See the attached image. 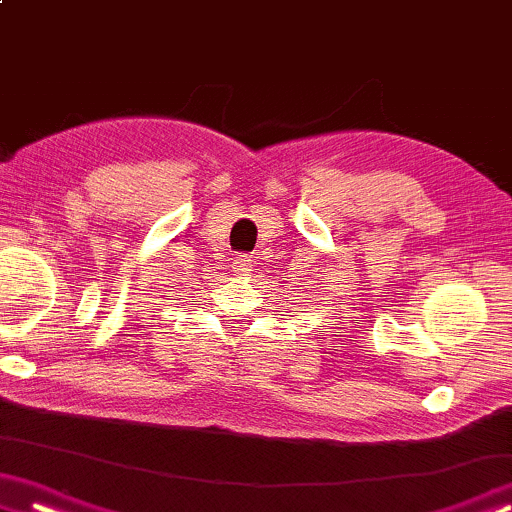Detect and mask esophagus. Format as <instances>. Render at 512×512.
<instances>
[{
	"instance_id": "obj_1",
	"label": "esophagus",
	"mask_w": 512,
	"mask_h": 512,
	"mask_svg": "<svg viewBox=\"0 0 512 512\" xmlns=\"http://www.w3.org/2000/svg\"><path fill=\"white\" fill-rule=\"evenodd\" d=\"M232 269L236 273H241V276H248L250 271H253V255H246V253H239L234 257L232 262Z\"/></svg>"
}]
</instances>
